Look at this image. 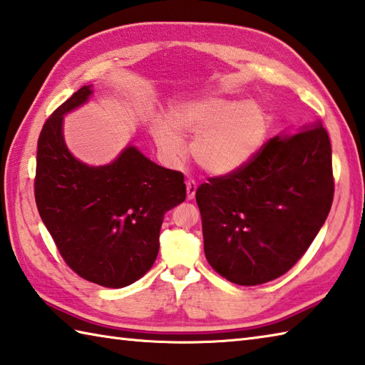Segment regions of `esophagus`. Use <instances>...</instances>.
I'll list each match as a JSON object with an SVG mask.
<instances>
[{
  "label": "esophagus",
  "instance_id": "esophagus-1",
  "mask_svg": "<svg viewBox=\"0 0 365 365\" xmlns=\"http://www.w3.org/2000/svg\"><path fill=\"white\" fill-rule=\"evenodd\" d=\"M196 188H197V185H196L195 180H187V197H188V199L195 197Z\"/></svg>",
  "mask_w": 365,
  "mask_h": 365
}]
</instances>
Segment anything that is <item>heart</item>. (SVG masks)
Masks as SVG:
<instances>
[{
  "instance_id": "heart-1",
  "label": "heart",
  "mask_w": 365,
  "mask_h": 365,
  "mask_svg": "<svg viewBox=\"0 0 365 365\" xmlns=\"http://www.w3.org/2000/svg\"><path fill=\"white\" fill-rule=\"evenodd\" d=\"M169 123L155 126L156 144L166 158L180 160V135L192 138V160L213 175L244 168L259 152L269 131V118L262 107L221 96L178 103L169 112Z\"/></svg>"
}]
</instances>
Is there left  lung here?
Segmentation results:
<instances>
[{
  "label": "left lung",
  "mask_w": 365,
  "mask_h": 365,
  "mask_svg": "<svg viewBox=\"0 0 365 365\" xmlns=\"http://www.w3.org/2000/svg\"><path fill=\"white\" fill-rule=\"evenodd\" d=\"M332 199V148L321 121L275 135L244 168L197 188L205 258L242 287L275 280L309 250Z\"/></svg>",
  "instance_id": "1"
}]
</instances>
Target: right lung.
<instances>
[{"label":"right lung","instance_id":"add662e5","mask_svg":"<svg viewBox=\"0 0 365 365\" xmlns=\"http://www.w3.org/2000/svg\"><path fill=\"white\" fill-rule=\"evenodd\" d=\"M85 85L42 126L34 197L64 262L91 283L123 288L152 269L164 213L185 201L183 174L126 147L107 166H87L64 144L63 115L91 95Z\"/></svg>","mask_w":365,"mask_h":365}]
</instances>
